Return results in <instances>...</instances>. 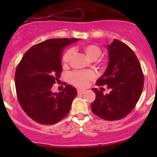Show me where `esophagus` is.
<instances>
[{
    "label": "esophagus",
    "mask_w": 157,
    "mask_h": 157,
    "mask_svg": "<svg viewBox=\"0 0 157 157\" xmlns=\"http://www.w3.org/2000/svg\"><path fill=\"white\" fill-rule=\"evenodd\" d=\"M86 90H78V94H85Z\"/></svg>",
    "instance_id": "34e87169"
}]
</instances>
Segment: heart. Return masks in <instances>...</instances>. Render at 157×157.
Instances as JSON below:
<instances>
[{
  "label": "heart",
  "mask_w": 157,
  "mask_h": 157,
  "mask_svg": "<svg viewBox=\"0 0 157 157\" xmlns=\"http://www.w3.org/2000/svg\"><path fill=\"white\" fill-rule=\"evenodd\" d=\"M82 49L87 57L91 60H96L101 54V48L96 44H86L82 47ZM74 54V50L69 49L63 55L62 63L63 65L68 64ZM95 74L92 71H75L71 73L69 75L70 81L72 84L78 87H86L88 85L90 80L94 79Z\"/></svg>",
  "instance_id": "obj_1"
}]
</instances>
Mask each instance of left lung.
Returning a JSON list of instances; mask_svg holds the SVG:
<instances>
[{
    "instance_id": "left-lung-1",
    "label": "left lung",
    "mask_w": 157,
    "mask_h": 157,
    "mask_svg": "<svg viewBox=\"0 0 157 157\" xmlns=\"http://www.w3.org/2000/svg\"><path fill=\"white\" fill-rule=\"evenodd\" d=\"M107 48L109 64L97 85H108L111 92L105 95L93 89L96 98L91 110L104 120L113 121L123 119L134 109L143 90L144 75L138 58L125 43L114 39Z\"/></svg>"
}]
</instances>
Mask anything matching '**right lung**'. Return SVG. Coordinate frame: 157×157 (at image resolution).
Listing matches in <instances>:
<instances>
[{
    "mask_svg": "<svg viewBox=\"0 0 157 157\" xmlns=\"http://www.w3.org/2000/svg\"><path fill=\"white\" fill-rule=\"evenodd\" d=\"M78 38H52L32 46L25 52L16 71L15 83L19 105L33 120L54 124L68 114L77 96L67 85L62 92L52 93L62 72L61 56L65 47Z\"/></svg>",
    "mask_w": 157,
    "mask_h": 157,
    "instance_id": "add662e5",
    "label": "right lung"
}]
</instances>
